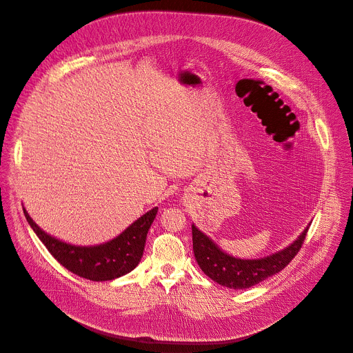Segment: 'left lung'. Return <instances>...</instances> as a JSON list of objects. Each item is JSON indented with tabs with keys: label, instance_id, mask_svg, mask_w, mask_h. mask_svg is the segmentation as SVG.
I'll return each mask as SVG.
<instances>
[{
	"label": "left lung",
	"instance_id": "obj_1",
	"mask_svg": "<svg viewBox=\"0 0 353 353\" xmlns=\"http://www.w3.org/2000/svg\"><path fill=\"white\" fill-rule=\"evenodd\" d=\"M308 228L310 223L293 243L273 254L261 259H241L223 252L193 223L191 231H193L194 258L201 270L215 283L234 288V290H243L274 276L290 263L299 253Z\"/></svg>",
	"mask_w": 353,
	"mask_h": 353
}]
</instances>
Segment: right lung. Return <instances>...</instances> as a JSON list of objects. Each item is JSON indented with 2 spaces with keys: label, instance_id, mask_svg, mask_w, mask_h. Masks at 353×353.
<instances>
[{
  "label": "right lung",
  "instance_id": "obj_1",
  "mask_svg": "<svg viewBox=\"0 0 353 353\" xmlns=\"http://www.w3.org/2000/svg\"><path fill=\"white\" fill-rule=\"evenodd\" d=\"M23 214L30 228L61 266L92 281H108L125 276L139 265L157 207L149 210L114 239L90 246L72 245L57 239L38 227L25 208Z\"/></svg>",
  "mask_w": 353,
  "mask_h": 353
}]
</instances>
